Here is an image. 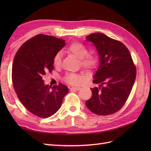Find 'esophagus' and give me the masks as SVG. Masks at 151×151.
Wrapping results in <instances>:
<instances>
[{"label": "esophagus", "mask_w": 151, "mask_h": 151, "mask_svg": "<svg viewBox=\"0 0 151 151\" xmlns=\"http://www.w3.org/2000/svg\"><path fill=\"white\" fill-rule=\"evenodd\" d=\"M81 89V88L80 87H71L70 88V90H76V91H78Z\"/></svg>", "instance_id": "obj_1"}]
</instances>
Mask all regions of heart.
<instances>
[{"label":"heart","instance_id":"obj_1","mask_svg":"<svg viewBox=\"0 0 151 151\" xmlns=\"http://www.w3.org/2000/svg\"><path fill=\"white\" fill-rule=\"evenodd\" d=\"M67 50L70 53L74 54L81 60V64L84 68L91 69L97 65V58L94 56L88 54V49L83 44L81 43H72ZM62 52H58L56 53L53 58V65L55 67L60 66L62 63ZM84 79V76L79 74L69 73L65 76V81L69 84L73 85L81 84Z\"/></svg>","mask_w":151,"mask_h":151}]
</instances>
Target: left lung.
I'll return each mask as SVG.
<instances>
[{
  "label": "left lung",
  "instance_id": "obj_1",
  "mask_svg": "<svg viewBox=\"0 0 151 151\" xmlns=\"http://www.w3.org/2000/svg\"><path fill=\"white\" fill-rule=\"evenodd\" d=\"M99 56V66L93 76L91 97L86 102L88 108L99 115L113 114L123 106L129 97L136 76V68L129 49L123 43L102 33L86 37Z\"/></svg>",
  "mask_w": 151,
  "mask_h": 151
}]
</instances>
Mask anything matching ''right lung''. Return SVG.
<instances>
[{"label":"right lung","mask_w":151,"mask_h":151,"mask_svg":"<svg viewBox=\"0 0 151 151\" xmlns=\"http://www.w3.org/2000/svg\"><path fill=\"white\" fill-rule=\"evenodd\" d=\"M65 45V41L38 34L22 45L14 57L13 86L17 97L30 113L42 118L59 110L69 91L66 86L45 85L43 77L53 70V58Z\"/></svg>","instance_id":"right-lung-1"}]
</instances>
